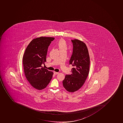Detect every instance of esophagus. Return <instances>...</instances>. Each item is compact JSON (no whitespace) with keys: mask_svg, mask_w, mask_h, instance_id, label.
<instances>
[{"mask_svg":"<svg viewBox=\"0 0 123 123\" xmlns=\"http://www.w3.org/2000/svg\"><path fill=\"white\" fill-rule=\"evenodd\" d=\"M59 73L58 72H54V74L55 75L58 74Z\"/></svg>","mask_w":123,"mask_h":123,"instance_id":"obj_1","label":"esophagus"}]
</instances>
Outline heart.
Wrapping results in <instances>:
<instances>
[{
	"label": "heart",
	"instance_id": "heart-1",
	"mask_svg": "<svg viewBox=\"0 0 123 123\" xmlns=\"http://www.w3.org/2000/svg\"><path fill=\"white\" fill-rule=\"evenodd\" d=\"M57 47L60 52L65 51H66L68 48V44L65 40L61 39L59 40L57 44Z\"/></svg>",
	"mask_w": 123,
	"mask_h": 123
}]
</instances>
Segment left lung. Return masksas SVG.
<instances>
[{
  "label": "left lung",
  "mask_w": 123,
  "mask_h": 123,
  "mask_svg": "<svg viewBox=\"0 0 123 123\" xmlns=\"http://www.w3.org/2000/svg\"><path fill=\"white\" fill-rule=\"evenodd\" d=\"M73 52L69 64L73 66L71 74L66 75L63 86L67 91L73 92L80 89L89 74L90 60L85 43L77 39L72 40Z\"/></svg>",
  "instance_id": "obj_1"
}]
</instances>
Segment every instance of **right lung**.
Masks as SVG:
<instances>
[{
	"mask_svg": "<svg viewBox=\"0 0 123 123\" xmlns=\"http://www.w3.org/2000/svg\"><path fill=\"white\" fill-rule=\"evenodd\" d=\"M54 37L35 38L26 48L23 57L24 72L27 80L35 89L42 90L48 86L53 73L42 66L46 61L49 46Z\"/></svg>",
	"mask_w": 123,
	"mask_h": 123,
	"instance_id": "obj_1",
	"label": "right lung"
}]
</instances>
